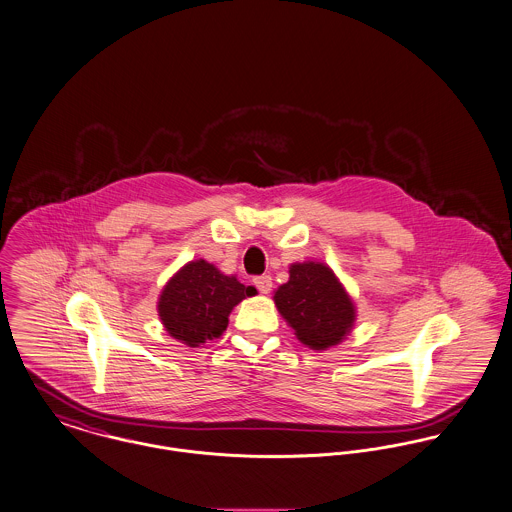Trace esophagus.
I'll use <instances>...</instances> for the list:
<instances>
[{
	"instance_id": "esophagus-1",
	"label": "esophagus",
	"mask_w": 512,
	"mask_h": 512,
	"mask_svg": "<svg viewBox=\"0 0 512 512\" xmlns=\"http://www.w3.org/2000/svg\"><path fill=\"white\" fill-rule=\"evenodd\" d=\"M255 286L259 288V292H263V294H269L271 292V288H273V279L269 277V275H261V277H255Z\"/></svg>"
}]
</instances>
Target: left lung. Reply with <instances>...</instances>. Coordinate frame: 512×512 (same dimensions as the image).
Instances as JSON below:
<instances>
[{"label":"left lung","mask_w":512,"mask_h":512,"mask_svg":"<svg viewBox=\"0 0 512 512\" xmlns=\"http://www.w3.org/2000/svg\"><path fill=\"white\" fill-rule=\"evenodd\" d=\"M275 304L298 340L326 349L343 340L355 320L351 298L322 263H296L290 279L275 292Z\"/></svg>","instance_id":"8db88e82"}]
</instances>
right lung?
Listing matches in <instances>:
<instances>
[{
  "mask_svg": "<svg viewBox=\"0 0 512 512\" xmlns=\"http://www.w3.org/2000/svg\"><path fill=\"white\" fill-rule=\"evenodd\" d=\"M255 292L253 286L239 283L233 275H222L200 259L182 267L165 286L159 316L172 338L198 347L222 336L233 306Z\"/></svg>",
  "mask_w": 512,
  "mask_h": 512,
  "instance_id": "1",
  "label": "right lung"
}]
</instances>
